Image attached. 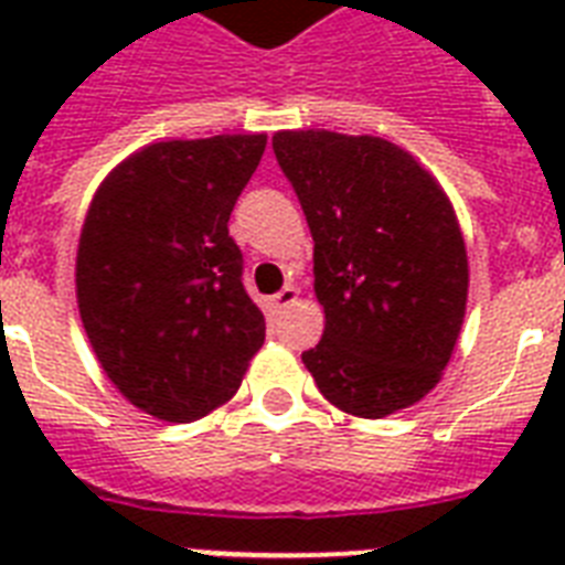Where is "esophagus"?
Returning a JSON list of instances; mask_svg holds the SVG:
<instances>
[{"instance_id":"obj_1","label":"esophagus","mask_w":565,"mask_h":565,"mask_svg":"<svg viewBox=\"0 0 565 565\" xmlns=\"http://www.w3.org/2000/svg\"><path fill=\"white\" fill-rule=\"evenodd\" d=\"M299 299V290L296 287H284L281 292H275L273 296V308L275 310H284V308H290L292 301Z\"/></svg>"}]
</instances>
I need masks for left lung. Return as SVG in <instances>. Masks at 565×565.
I'll return each instance as SVG.
<instances>
[{
	"label": "left lung",
	"instance_id": "1",
	"mask_svg": "<svg viewBox=\"0 0 565 565\" xmlns=\"http://www.w3.org/2000/svg\"><path fill=\"white\" fill-rule=\"evenodd\" d=\"M278 167L313 234L326 334L301 361L319 393L384 419L437 386L463 326L469 264L455 207L381 137L278 131Z\"/></svg>",
	"mask_w": 565,
	"mask_h": 565
}]
</instances>
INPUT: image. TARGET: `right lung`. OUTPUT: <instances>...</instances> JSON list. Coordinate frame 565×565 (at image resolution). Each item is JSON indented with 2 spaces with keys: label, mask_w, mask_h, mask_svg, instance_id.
<instances>
[{
  "label": "right lung",
  "mask_w": 565,
  "mask_h": 565,
  "mask_svg": "<svg viewBox=\"0 0 565 565\" xmlns=\"http://www.w3.org/2000/svg\"><path fill=\"white\" fill-rule=\"evenodd\" d=\"M266 135L152 143L96 190L75 257L84 331L128 402L193 422L237 393L266 322L228 237Z\"/></svg>",
  "instance_id": "right-lung-1"
}]
</instances>
